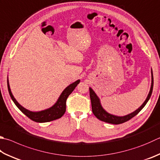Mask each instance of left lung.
<instances>
[{
	"label": "left lung",
	"instance_id": "1",
	"mask_svg": "<svg viewBox=\"0 0 160 160\" xmlns=\"http://www.w3.org/2000/svg\"><path fill=\"white\" fill-rule=\"evenodd\" d=\"M152 88H153V74H152V70L151 69V86H150V89L148 95L146 100L144 101L143 103L141 104L140 107H138L137 110H135L131 113H129L126 116H118L116 115H113L108 113L107 111L102 107L101 104L100 99L97 95V94L91 88H89L90 90V100H91V105H92V111L94 115L96 116L97 118L102 120V121L106 122L108 123H111V124L114 125H118L121 124V123L125 122L128 120H130L132 118L134 117L136 115L140 112L141 110L146 106L147 102L150 98V96L152 95Z\"/></svg>",
	"mask_w": 160,
	"mask_h": 160
}]
</instances>
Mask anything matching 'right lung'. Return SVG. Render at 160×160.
I'll list each match as a JSON object with an SVG mask.
<instances>
[{
    "instance_id": "obj_1",
    "label": "right lung",
    "mask_w": 160,
    "mask_h": 160,
    "mask_svg": "<svg viewBox=\"0 0 160 160\" xmlns=\"http://www.w3.org/2000/svg\"><path fill=\"white\" fill-rule=\"evenodd\" d=\"M80 80H77L75 82L71 83L68 87L64 89V90L62 92L61 95L59 96L58 100L54 104L52 107L47 108L42 111H32L26 109V108L22 107L19 102L17 101V99L14 98L11 92V89L10 87V84H9L8 77V88L10 95L14 102L15 105L19 108V109L22 111L23 113L28 117L30 119L37 122H50L52 120L58 119L61 118L66 111V100L68 96L70 95L72 91L76 88L77 86L79 83Z\"/></svg>"
}]
</instances>
